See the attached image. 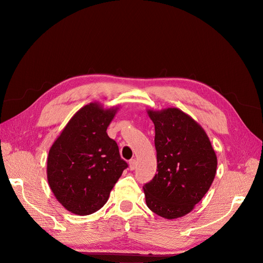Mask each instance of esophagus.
I'll use <instances>...</instances> for the list:
<instances>
[{
    "label": "esophagus",
    "mask_w": 263,
    "mask_h": 263,
    "mask_svg": "<svg viewBox=\"0 0 263 263\" xmlns=\"http://www.w3.org/2000/svg\"><path fill=\"white\" fill-rule=\"evenodd\" d=\"M136 164H137V162H136L135 159L130 160V162H129V167H130L131 171H134V170L136 168Z\"/></svg>",
    "instance_id": "obj_1"
}]
</instances>
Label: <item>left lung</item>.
<instances>
[{"mask_svg":"<svg viewBox=\"0 0 263 263\" xmlns=\"http://www.w3.org/2000/svg\"><path fill=\"white\" fill-rule=\"evenodd\" d=\"M155 123L158 174L143 189L148 208L174 219L190 213L209 191L217 158L200 124L177 107L147 110Z\"/></svg>","mask_w":263,"mask_h":263,"instance_id":"8db88e82","label":"left lung"}]
</instances>
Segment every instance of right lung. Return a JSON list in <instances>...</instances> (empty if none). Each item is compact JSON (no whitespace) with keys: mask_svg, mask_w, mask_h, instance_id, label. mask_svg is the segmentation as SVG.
<instances>
[{"mask_svg":"<svg viewBox=\"0 0 263 263\" xmlns=\"http://www.w3.org/2000/svg\"><path fill=\"white\" fill-rule=\"evenodd\" d=\"M117 106L91 102L80 108L49 150L48 182L64 208L78 215L101 209L128 167L106 129Z\"/></svg>","mask_w":263,"mask_h":263,"instance_id":"obj_1","label":"right lung"}]
</instances>
